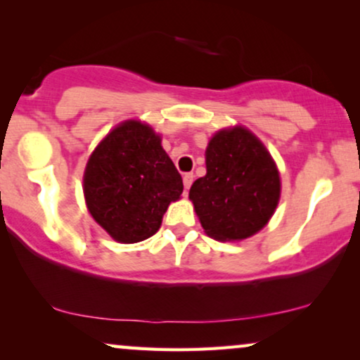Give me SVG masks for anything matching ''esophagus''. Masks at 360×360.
Instances as JSON below:
<instances>
[{
	"mask_svg": "<svg viewBox=\"0 0 360 360\" xmlns=\"http://www.w3.org/2000/svg\"><path fill=\"white\" fill-rule=\"evenodd\" d=\"M193 181H194V174H193V172H186V174L183 176V183H184V188H186V189L191 188V184H193Z\"/></svg>",
	"mask_w": 360,
	"mask_h": 360,
	"instance_id": "obj_1",
	"label": "esophagus"
}]
</instances>
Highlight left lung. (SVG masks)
Returning a JSON list of instances; mask_svg holds the SVG:
<instances>
[{
  "label": "left lung",
  "mask_w": 360,
  "mask_h": 360,
  "mask_svg": "<svg viewBox=\"0 0 360 360\" xmlns=\"http://www.w3.org/2000/svg\"><path fill=\"white\" fill-rule=\"evenodd\" d=\"M205 167L189 199L207 236L242 240L265 227L280 199V174L260 140L242 127L215 133Z\"/></svg>",
  "instance_id": "1"
}]
</instances>
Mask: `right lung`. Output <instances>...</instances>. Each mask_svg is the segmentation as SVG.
Instances as JSON below:
<instances>
[{"label": "right lung", "mask_w": 360, "mask_h": 360, "mask_svg": "<svg viewBox=\"0 0 360 360\" xmlns=\"http://www.w3.org/2000/svg\"><path fill=\"white\" fill-rule=\"evenodd\" d=\"M183 177L148 124H118L95 148L85 167L84 194L92 217L115 240L155 236L167 205L183 194Z\"/></svg>", "instance_id": "add662e5"}]
</instances>
